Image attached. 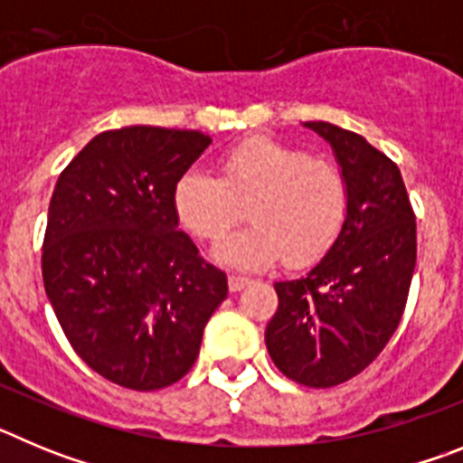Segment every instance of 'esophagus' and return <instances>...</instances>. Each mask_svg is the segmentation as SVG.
<instances>
[{"label":"esophagus","mask_w":463,"mask_h":463,"mask_svg":"<svg viewBox=\"0 0 463 463\" xmlns=\"http://www.w3.org/2000/svg\"><path fill=\"white\" fill-rule=\"evenodd\" d=\"M250 282V278H245V276H229V289L232 292H241V289L245 288Z\"/></svg>","instance_id":"1"}]
</instances>
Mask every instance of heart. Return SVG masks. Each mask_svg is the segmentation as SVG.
Returning <instances> with one entry per match:
<instances>
[{
	"mask_svg": "<svg viewBox=\"0 0 463 463\" xmlns=\"http://www.w3.org/2000/svg\"><path fill=\"white\" fill-rule=\"evenodd\" d=\"M218 174L187 169L174 185V208L192 234L215 241L234 227L239 206L248 203L245 218L252 227L213 248V257L227 267L255 271L280 260L304 267L341 234L350 202L345 175L297 146L248 138L220 157Z\"/></svg>",
	"mask_w": 463,
	"mask_h": 463,
	"instance_id": "obj_1",
	"label": "heart"
}]
</instances>
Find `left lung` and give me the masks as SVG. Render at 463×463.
Here are the masks:
<instances>
[{
  "label": "left lung",
  "instance_id": "8db88e82",
  "mask_svg": "<svg viewBox=\"0 0 463 463\" xmlns=\"http://www.w3.org/2000/svg\"><path fill=\"white\" fill-rule=\"evenodd\" d=\"M334 150L350 190L341 234L297 280H280L267 350L280 373L334 387L362 373L387 345L406 308L417 257L415 213L399 166L331 122H304Z\"/></svg>",
  "mask_w": 463,
  "mask_h": 463
}]
</instances>
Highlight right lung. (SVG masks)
<instances>
[{"label":"right lung","instance_id":"add662e5","mask_svg":"<svg viewBox=\"0 0 463 463\" xmlns=\"http://www.w3.org/2000/svg\"><path fill=\"white\" fill-rule=\"evenodd\" d=\"M211 138L134 125L101 132L57 178L43 288L64 336L110 383L153 392L196 362L227 276L178 229L175 181Z\"/></svg>","mask_w":463,"mask_h":463}]
</instances>
